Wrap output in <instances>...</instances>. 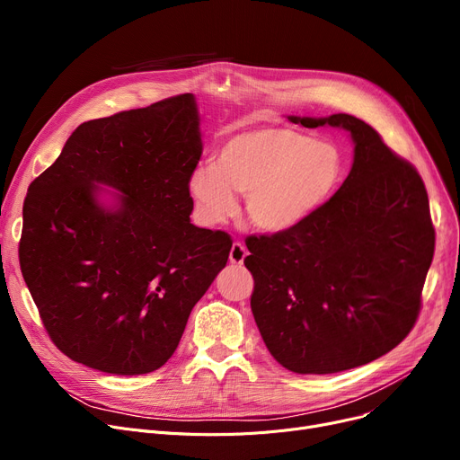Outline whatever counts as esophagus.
Here are the masks:
<instances>
[{"label":"esophagus","instance_id":"34e87169","mask_svg":"<svg viewBox=\"0 0 460 460\" xmlns=\"http://www.w3.org/2000/svg\"><path fill=\"white\" fill-rule=\"evenodd\" d=\"M246 255H248V252H246V248H244L243 244H240V243H233L231 252H229V261H231L233 264H243L244 259H246Z\"/></svg>","mask_w":460,"mask_h":460}]
</instances>
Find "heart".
<instances>
[{
	"mask_svg": "<svg viewBox=\"0 0 460 460\" xmlns=\"http://www.w3.org/2000/svg\"><path fill=\"white\" fill-rule=\"evenodd\" d=\"M343 158L333 145L283 127L229 136L214 165H199L188 191L205 226L226 224L246 193L250 222L264 233H287L315 214L340 184Z\"/></svg>",
	"mask_w": 460,
	"mask_h": 460,
	"instance_id": "heart-1",
	"label": "heart"
}]
</instances>
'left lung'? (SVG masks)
Masks as SVG:
<instances>
[{
  "mask_svg": "<svg viewBox=\"0 0 460 460\" xmlns=\"http://www.w3.org/2000/svg\"><path fill=\"white\" fill-rule=\"evenodd\" d=\"M345 130L350 173L293 231L250 236L252 311L264 345L298 375H330L395 349L412 330L434 253L427 190L375 128L347 113L287 115Z\"/></svg>",
  "mask_w": 460,
  "mask_h": 460,
  "instance_id": "obj_1",
  "label": "left lung"
}]
</instances>
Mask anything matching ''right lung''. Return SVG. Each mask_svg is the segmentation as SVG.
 I'll use <instances>...</instances> for the list:
<instances>
[{"label": "right lung", "mask_w": 460, "mask_h": 460, "mask_svg": "<svg viewBox=\"0 0 460 460\" xmlns=\"http://www.w3.org/2000/svg\"><path fill=\"white\" fill-rule=\"evenodd\" d=\"M201 153L188 93L82 123L30 184L20 269L70 359L145 375L173 356L233 246L224 231L190 224Z\"/></svg>", "instance_id": "right-lung-1"}]
</instances>
